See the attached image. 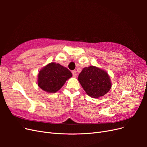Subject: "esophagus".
I'll return each instance as SVG.
<instances>
[{"label":"esophagus","mask_w":147,"mask_h":147,"mask_svg":"<svg viewBox=\"0 0 147 147\" xmlns=\"http://www.w3.org/2000/svg\"><path fill=\"white\" fill-rule=\"evenodd\" d=\"M72 75H73V76L74 77H75L77 76V72L75 70H73L72 71Z\"/></svg>","instance_id":"1"}]
</instances>
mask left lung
<instances>
[{
    "mask_svg": "<svg viewBox=\"0 0 147 147\" xmlns=\"http://www.w3.org/2000/svg\"><path fill=\"white\" fill-rule=\"evenodd\" d=\"M78 81L86 94L93 98L104 96L112 87L108 74L93 65L83 68L78 75Z\"/></svg>",
    "mask_w": 147,
    "mask_h": 147,
    "instance_id": "left-lung-1",
    "label": "left lung"
}]
</instances>
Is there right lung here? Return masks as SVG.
<instances>
[{"label": "right lung", "instance_id": "add662e5", "mask_svg": "<svg viewBox=\"0 0 147 147\" xmlns=\"http://www.w3.org/2000/svg\"><path fill=\"white\" fill-rule=\"evenodd\" d=\"M72 76V73L67 68L59 64L51 63L40 70L38 86L47 92L54 93L59 91Z\"/></svg>", "mask_w": 147, "mask_h": 147}]
</instances>
